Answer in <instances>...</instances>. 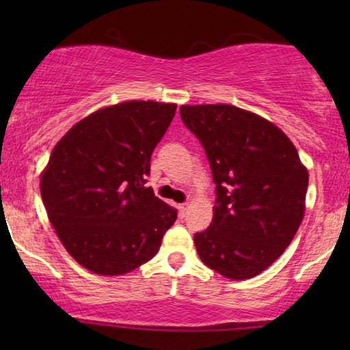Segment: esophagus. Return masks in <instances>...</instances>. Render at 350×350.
Listing matches in <instances>:
<instances>
[{
  "mask_svg": "<svg viewBox=\"0 0 350 350\" xmlns=\"http://www.w3.org/2000/svg\"><path fill=\"white\" fill-rule=\"evenodd\" d=\"M186 212H188V204H180V205H178V213H180V217L183 218L185 215H186Z\"/></svg>",
  "mask_w": 350,
  "mask_h": 350,
  "instance_id": "1",
  "label": "esophagus"
}]
</instances>
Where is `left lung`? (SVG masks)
Masks as SVG:
<instances>
[{"instance_id":"8db88e82","label":"left lung","mask_w":350,"mask_h":350,"mask_svg":"<svg viewBox=\"0 0 350 350\" xmlns=\"http://www.w3.org/2000/svg\"><path fill=\"white\" fill-rule=\"evenodd\" d=\"M217 185L213 219L194 234L200 260L234 280L267 269L304 217L308 169L290 138L265 118L232 105H183Z\"/></svg>"}]
</instances>
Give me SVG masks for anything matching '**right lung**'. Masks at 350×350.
Segmentation results:
<instances>
[{
  "label": "right lung",
  "mask_w": 350,
  "mask_h": 350,
  "mask_svg": "<svg viewBox=\"0 0 350 350\" xmlns=\"http://www.w3.org/2000/svg\"><path fill=\"white\" fill-rule=\"evenodd\" d=\"M175 109L151 100L102 108L52 150L41 198L66 252L85 269L100 275L137 269L175 223L176 210L146 186L151 154Z\"/></svg>",
  "instance_id": "1"
}]
</instances>
